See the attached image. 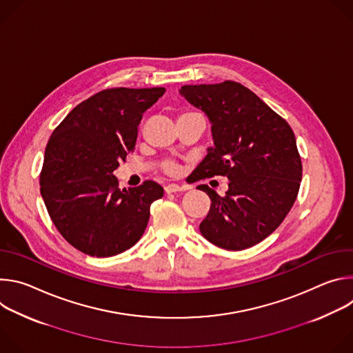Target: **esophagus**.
<instances>
[{
  "mask_svg": "<svg viewBox=\"0 0 353 353\" xmlns=\"http://www.w3.org/2000/svg\"><path fill=\"white\" fill-rule=\"evenodd\" d=\"M184 190H187V187H185V185H180V184H168V185L165 187V191H166L168 194L177 192V191H184Z\"/></svg>",
  "mask_w": 353,
  "mask_h": 353,
  "instance_id": "34e87169",
  "label": "esophagus"
}]
</instances>
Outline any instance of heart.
Wrapping results in <instances>:
<instances>
[{
  "label": "heart",
  "instance_id": "heart-1",
  "mask_svg": "<svg viewBox=\"0 0 353 353\" xmlns=\"http://www.w3.org/2000/svg\"><path fill=\"white\" fill-rule=\"evenodd\" d=\"M163 170H165L168 174H176V173L179 172V166H177L174 162H168V163H165Z\"/></svg>",
  "mask_w": 353,
  "mask_h": 353
}]
</instances>
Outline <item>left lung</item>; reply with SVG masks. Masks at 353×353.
<instances>
[{
	"label": "left lung",
	"instance_id": "left-lung-1",
	"mask_svg": "<svg viewBox=\"0 0 353 353\" xmlns=\"http://www.w3.org/2000/svg\"><path fill=\"white\" fill-rule=\"evenodd\" d=\"M180 93L207 113L215 146L194 170L198 180L225 176L229 190L211 198L199 232L225 250H244L268 237L293 207L301 159L290 125L248 88L234 81L184 85Z\"/></svg>",
	"mask_w": 353,
	"mask_h": 353
}]
</instances>
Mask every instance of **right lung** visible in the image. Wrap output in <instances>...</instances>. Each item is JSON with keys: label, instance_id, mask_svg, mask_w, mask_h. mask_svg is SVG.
<instances>
[{"label": "right lung", "instance_id": "right-lung-1", "mask_svg": "<svg viewBox=\"0 0 353 353\" xmlns=\"http://www.w3.org/2000/svg\"><path fill=\"white\" fill-rule=\"evenodd\" d=\"M165 88H112L83 100L50 137L40 192L60 234L92 257H112L143 234L150 204L163 196L152 180L120 190L113 172L135 149L142 114Z\"/></svg>", "mask_w": 353, "mask_h": 353}]
</instances>
